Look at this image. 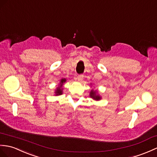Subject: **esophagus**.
Segmentation results:
<instances>
[{
	"instance_id": "1",
	"label": "esophagus",
	"mask_w": 157,
	"mask_h": 157,
	"mask_svg": "<svg viewBox=\"0 0 157 157\" xmlns=\"http://www.w3.org/2000/svg\"><path fill=\"white\" fill-rule=\"evenodd\" d=\"M77 79L78 81H82L83 79V74H80V75H78V77H77Z\"/></svg>"
}]
</instances>
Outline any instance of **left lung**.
Returning a JSON list of instances; mask_svg holds the SVG:
<instances>
[{"label":"left lung","instance_id":"obj_1","mask_svg":"<svg viewBox=\"0 0 157 157\" xmlns=\"http://www.w3.org/2000/svg\"><path fill=\"white\" fill-rule=\"evenodd\" d=\"M90 96L93 98L94 100H100V98H101L99 96H96V92H94L93 90H92V92H90Z\"/></svg>","mask_w":157,"mask_h":157}]
</instances>
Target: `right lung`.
Listing matches in <instances>:
<instances>
[{
    "instance_id": "add662e5",
    "label": "right lung",
    "mask_w": 157,
    "mask_h": 157,
    "mask_svg": "<svg viewBox=\"0 0 157 157\" xmlns=\"http://www.w3.org/2000/svg\"><path fill=\"white\" fill-rule=\"evenodd\" d=\"M65 81H66V79H62L61 80L60 86L57 87L56 91V96L61 95V94H62V85H63V83L65 82Z\"/></svg>"
}]
</instances>
